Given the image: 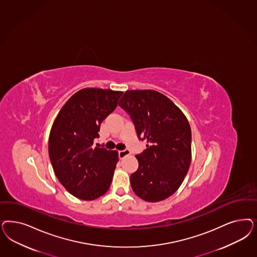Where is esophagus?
Instances as JSON below:
<instances>
[{
	"label": "esophagus",
	"mask_w": 257,
	"mask_h": 257,
	"mask_svg": "<svg viewBox=\"0 0 257 257\" xmlns=\"http://www.w3.org/2000/svg\"><path fill=\"white\" fill-rule=\"evenodd\" d=\"M118 153H119V158L123 159V158L128 156L131 154V151L128 149H124V150H120Z\"/></svg>",
	"instance_id": "1"
}]
</instances>
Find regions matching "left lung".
<instances>
[{
	"label": "left lung",
	"mask_w": 257,
	"mask_h": 257,
	"mask_svg": "<svg viewBox=\"0 0 257 257\" xmlns=\"http://www.w3.org/2000/svg\"><path fill=\"white\" fill-rule=\"evenodd\" d=\"M119 106L131 115L147 149L136 155L139 167L131 176L140 199L157 202L172 196L190 166L191 127L186 116L165 94L154 90L124 92Z\"/></svg>",
	"instance_id": "left-lung-1"
}]
</instances>
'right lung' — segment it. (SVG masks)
I'll list each match as a JSON object with an SVG mask.
<instances>
[{"instance_id":"add662e5","label":"right lung","mask_w":257,"mask_h":257,"mask_svg":"<svg viewBox=\"0 0 257 257\" xmlns=\"http://www.w3.org/2000/svg\"><path fill=\"white\" fill-rule=\"evenodd\" d=\"M123 91L85 88L59 110L49 135L51 164L70 194L93 200L108 190L118 163V151L93 148L102 121L111 113Z\"/></svg>"}]
</instances>
